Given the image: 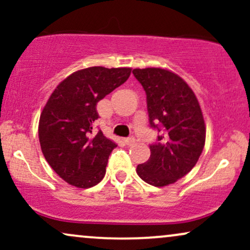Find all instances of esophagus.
I'll return each mask as SVG.
<instances>
[{
  "label": "esophagus",
  "instance_id": "1",
  "mask_svg": "<svg viewBox=\"0 0 250 250\" xmlns=\"http://www.w3.org/2000/svg\"><path fill=\"white\" fill-rule=\"evenodd\" d=\"M135 141H136V140H135L134 136H129V137H127V139L125 140V143L127 146H133L134 143H135Z\"/></svg>",
  "mask_w": 250,
  "mask_h": 250
}]
</instances>
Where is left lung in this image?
<instances>
[{
	"instance_id": "1",
	"label": "left lung",
	"mask_w": 250,
	"mask_h": 250,
	"mask_svg": "<svg viewBox=\"0 0 250 250\" xmlns=\"http://www.w3.org/2000/svg\"><path fill=\"white\" fill-rule=\"evenodd\" d=\"M147 95L150 127L161 133L149 146L150 157L136 173L145 182L165 187L187 175L202 153L206 125L200 103L183 79L162 68L134 69Z\"/></svg>"
}]
</instances>
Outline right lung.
<instances>
[{
  "mask_svg": "<svg viewBox=\"0 0 250 250\" xmlns=\"http://www.w3.org/2000/svg\"><path fill=\"white\" fill-rule=\"evenodd\" d=\"M131 68L90 67L77 70L57 85L39 123L42 153L61 179L90 188L104 177L116 143L93 129L97 102L130 76Z\"/></svg>",
  "mask_w": 250,
  "mask_h": 250,
  "instance_id": "add662e5",
  "label": "right lung"
}]
</instances>
